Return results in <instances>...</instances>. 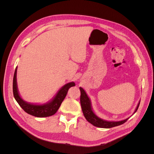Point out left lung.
I'll use <instances>...</instances> for the list:
<instances>
[{
    "mask_svg": "<svg viewBox=\"0 0 154 154\" xmlns=\"http://www.w3.org/2000/svg\"><path fill=\"white\" fill-rule=\"evenodd\" d=\"M80 90L81 92L80 103L83 115H84L85 119L87 120V122L95 126V127L104 128H109L116 127V126H119L120 125H122L129 119V118H128L124 120L119 121V122H109V121H106L99 118L98 116H97L95 114L94 111H93L92 109L91 100L89 99V97H88L86 92L82 87H80ZM139 104H140V101L139 102L134 114L136 112L137 110L138 109Z\"/></svg>",
    "mask_w": 154,
    "mask_h": 154,
    "instance_id": "obj_1",
    "label": "left lung"
}]
</instances>
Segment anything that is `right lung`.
<instances>
[{
  "label": "right lung",
  "instance_id": "add662e5",
  "mask_svg": "<svg viewBox=\"0 0 154 154\" xmlns=\"http://www.w3.org/2000/svg\"><path fill=\"white\" fill-rule=\"evenodd\" d=\"M17 67H16L15 73H14L13 81V92L14 97H15L18 105L22 107V109L26 112L35 116V117L44 118L54 115L57 112L59 107L61 105L62 101L66 97L69 88L75 86V83L73 82L67 83L60 88L57 92V94H56L52 100L46 103L37 105L27 103V102L22 99L19 93H18L17 82Z\"/></svg>",
  "mask_w": 154,
  "mask_h": 154
}]
</instances>
